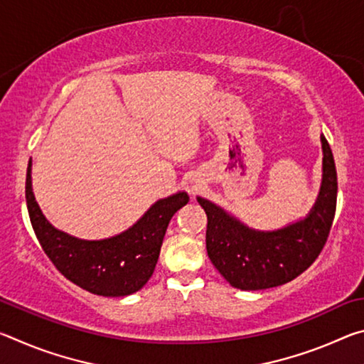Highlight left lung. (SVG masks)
<instances>
[{"instance_id": "1", "label": "left lung", "mask_w": 364, "mask_h": 364, "mask_svg": "<svg viewBox=\"0 0 364 364\" xmlns=\"http://www.w3.org/2000/svg\"><path fill=\"white\" fill-rule=\"evenodd\" d=\"M323 183L308 217L278 231H255L210 200L197 197L207 213L205 244L213 267L232 287L260 291L297 278L321 254L337 205V171L321 134Z\"/></svg>"}]
</instances>
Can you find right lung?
Returning a JSON list of instances; mask_svg holds the SVG:
<instances>
[{
  "label": "right lung",
  "instance_id": "add662e5",
  "mask_svg": "<svg viewBox=\"0 0 364 364\" xmlns=\"http://www.w3.org/2000/svg\"><path fill=\"white\" fill-rule=\"evenodd\" d=\"M30 173L32 160L27 168L26 199L41 249L67 279L102 297H125L149 281L170 220L189 200L186 193L160 199L127 231L102 241H85L56 230L45 218L35 200Z\"/></svg>",
  "mask_w": 364,
  "mask_h": 364
}]
</instances>
